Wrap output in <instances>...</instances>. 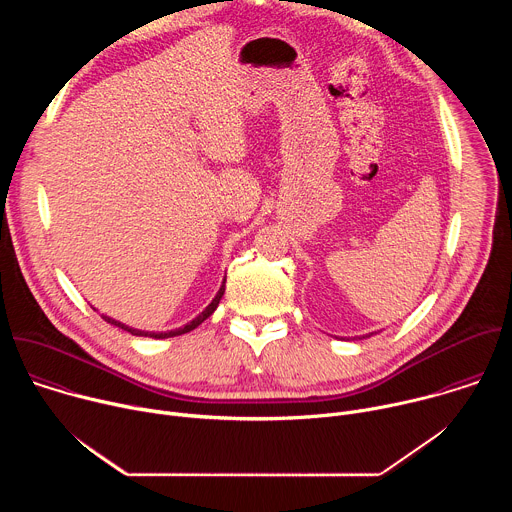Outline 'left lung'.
Returning a JSON list of instances; mask_svg holds the SVG:
<instances>
[{
  "instance_id": "obj_1",
  "label": "left lung",
  "mask_w": 512,
  "mask_h": 512,
  "mask_svg": "<svg viewBox=\"0 0 512 512\" xmlns=\"http://www.w3.org/2000/svg\"><path fill=\"white\" fill-rule=\"evenodd\" d=\"M369 336H371V334H369ZM362 338H364V336H362Z\"/></svg>"
}]
</instances>
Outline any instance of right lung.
Wrapping results in <instances>:
<instances>
[{
  "label": "right lung",
  "mask_w": 512,
  "mask_h": 512,
  "mask_svg": "<svg viewBox=\"0 0 512 512\" xmlns=\"http://www.w3.org/2000/svg\"><path fill=\"white\" fill-rule=\"evenodd\" d=\"M225 283H227V277L223 279V285H221V289L216 291V296H214V300L192 320V322H188L186 326H182V328H176V330H168V332H145V330H137V328H131V326H127V324H123V322H119V320H115V318H109V316H103V320L105 322H109V324H113V326H117V328H121V330H125V332H129V334H133V336H150V338H172V336H180V334H186V332H190V330H194L196 326H200L216 308H218V302H221V298L225 296Z\"/></svg>",
  "instance_id": "right-lung-1"
}]
</instances>
